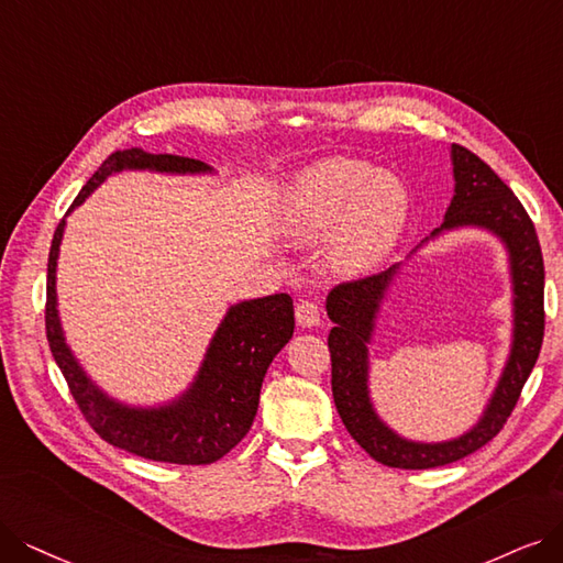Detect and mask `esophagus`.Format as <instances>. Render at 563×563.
<instances>
[{"mask_svg":"<svg viewBox=\"0 0 563 563\" xmlns=\"http://www.w3.org/2000/svg\"><path fill=\"white\" fill-rule=\"evenodd\" d=\"M296 321H298V325H302V328H313V325H319V321H321V311H319L317 302H311V300H300V302L296 305Z\"/></svg>","mask_w":563,"mask_h":563,"instance_id":"obj_1","label":"esophagus"}]
</instances>
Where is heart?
<instances>
[{"label": "heart", "mask_w": 563, "mask_h": 563, "mask_svg": "<svg viewBox=\"0 0 563 563\" xmlns=\"http://www.w3.org/2000/svg\"><path fill=\"white\" fill-rule=\"evenodd\" d=\"M409 189L395 173L330 156L305 168L284 196L279 229L296 242L332 233L328 261L340 275H365L384 263L409 219Z\"/></svg>", "instance_id": "heart-1"}]
</instances>
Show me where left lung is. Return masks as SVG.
<instances>
[{
    "label": "left lung",
    "mask_w": 563,
    "mask_h": 563,
    "mask_svg": "<svg viewBox=\"0 0 563 563\" xmlns=\"http://www.w3.org/2000/svg\"><path fill=\"white\" fill-rule=\"evenodd\" d=\"M451 159L455 196L445 210L441 229L430 238L462 227H476L494 233L506 244L512 279L510 355L481 420L457 439L420 443L395 434L374 411L367 386V344L372 342L380 302H384L399 265L388 267L386 273L334 286L325 300L328 317L334 323L328 334V349L332 360V397L336 413L346 424L349 434L360 448H365L369 457L393 468L443 466L476 453L478 448L489 443L504 430L543 344L545 267L533 221L508 185H504V179L481 156L462 145H453Z\"/></svg>",
    "instance_id": "8db88e82"
}]
</instances>
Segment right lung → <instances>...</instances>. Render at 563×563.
Instances as JSON below:
<instances>
[{
	"label": "right lung",
	"instance_id": "obj_1",
	"mask_svg": "<svg viewBox=\"0 0 563 563\" xmlns=\"http://www.w3.org/2000/svg\"><path fill=\"white\" fill-rule=\"evenodd\" d=\"M122 170L173 175L212 173L208 164L189 159V156L150 154L141 147L118 150L89 177L69 212L108 175ZM64 227L66 221L62 219L48 254L46 334L55 363L69 384L85 420L110 445L145 460L170 464H212L221 460L250 432L258 411L265 372L294 336V300L288 294H275L233 305L217 328L203 365L187 393L156 409L126 407L95 386L92 378L78 365L71 349L66 346L55 290Z\"/></svg>",
	"mask_w": 563,
	"mask_h": 563
}]
</instances>
